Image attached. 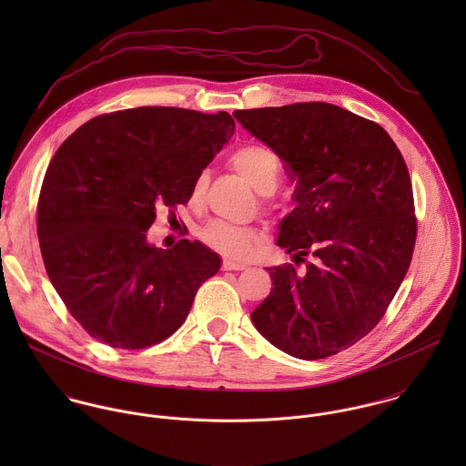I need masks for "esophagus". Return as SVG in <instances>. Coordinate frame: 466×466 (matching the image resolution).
I'll list each match as a JSON object with an SVG mask.
<instances>
[{
  "label": "esophagus",
  "instance_id": "esophagus-1",
  "mask_svg": "<svg viewBox=\"0 0 466 466\" xmlns=\"http://www.w3.org/2000/svg\"><path fill=\"white\" fill-rule=\"evenodd\" d=\"M222 268H224V270H244L246 266H244V264H238V262H233V260H229V258H224Z\"/></svg>",
  "mask_w": 466,
  "mask_h": 466
}]
</instances>
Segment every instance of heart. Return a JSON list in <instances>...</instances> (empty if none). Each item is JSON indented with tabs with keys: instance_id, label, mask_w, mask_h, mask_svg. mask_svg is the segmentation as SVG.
Segmentation results:
<instances>
[{
	"instance_id": "1",
	"label": "heart",
	"mask_w": 466,
	"mask_h": 466,
	"mask_svg": "<svg viewBox=\"0 0 466 466\" xmlns=\"http://www.w3.org/2000/svg\"><path fill=\"white\" fill-rule=\"evenodd\" d=\"M231 167L262 196H268L276 190L279 179V161L272 150L260 145H248L238 148L231 156ZM208 185V174L202 172L194 183V198H199ZM199 237L206 246L222 253L228 258L244 260L248 258L260 237L251 228L233 226L228 222H209L199 231Z\"/></svg>"
}]
</instances>
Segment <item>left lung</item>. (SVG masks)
Listing matches in <instances>:
<instances>
[{
    "label": "left lung",
    "instance_id": "left-lung-1",
    "mask_svg": "<svg viewBox=\"0 0 466 466\" xmlns=\"http://www.w3.org/2000/svg\"><path fill=\"white\" fill-rule=\"evenodd\" d=\"M296 181V208L276 244L294 264L267 267L272 289L255 329L303 360L335 355L371 332L409 268L416 218L399 147L379 124L327 102L233 113Z\"/></svg>",
    "mask_w": 466,
    "mask_h": 466
}]
</instances>
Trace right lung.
I'll return each instance as SVG.
<instances>
[{
  "label": "right lung",
  "instance_id": "obj_1",
  "mask_svg": "<svg viewBox=\"0 0 466 466\" xmlns=\"http://www.w3.org/2000/svg\"><path fill=\"white\" fill-rule=\"evenodd\" d=\"M235 133L233 118L179 107L100 115L56 152L37 204L52 285L100 342L141 350L187 319L220 257L199 240L147 242L156 208L187 204L194 183Z\"/></svg>",
  "mask_w": 466,
  "mask_h": 466
}]
</instances>
